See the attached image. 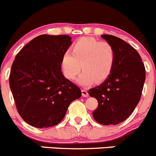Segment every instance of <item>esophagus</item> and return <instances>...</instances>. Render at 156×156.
Masks as SVG:
<instances>
[{
    "label": "esophagus",
    "instance_id": "esophagus-1",
    "mask_svg": "<svg viewBox=\"0 0 156 156\" xmlns=\"http://www.w3.org/2000/svg\"><path fill=\"white\" fill-rule=\"evenodd\" d=\"M82 95L83 96V97H88L89 96V93H88L87 90L86 89H82Z\"/></svg>",
    "mask_w": 156,
    "mask_h": 156
}]
</instances>
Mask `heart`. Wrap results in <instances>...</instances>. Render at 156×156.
Instances as JSON below:
<instances>
[{"mask_svg":"<svg viewBox=\"0 0 156 156\" xmlns=\"http://www.w3.org/2000/svg\"><path fill=\"white\" fill-rule=\"evenodd\" d=\"M115 59V49L107 42L91 37L78 40L73 46V52L66 50L62 55L61 66L65 77L74 80L80 73L77 83L82 86L104 81L110 74Z\"/></svg>","mask_w":156,"mask_h":156,"instance_id":"b5f03b06","label":"heart"}]
</instances>
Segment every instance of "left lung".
I'll use <instances>...</instances> for the list:
<instances>
[{
  "mask_svg": "<svg viewBox=\"0 0 156 156\" xmlns=\"http://www.w3.org/2000/svg\"><path fill=\"white\" fill-rule=\"evenodd\" d=\"M115 49V59L109 76L89 94L98 102L92 113L104 126L119 124L133 113L140 99L146 79L145 67L139 53L128 43L113 35H101Z\"/></svg>",
  "mask_w": 156,
  "mask_h": 156,
  "instance_id": "1",
  "label": "left lung"
}]
</instances>
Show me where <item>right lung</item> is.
I'll use <instances>...</instances> for the list:
<instances>
[{
  "label": "right lung",
  "mask_w": 156,
  "mask_h": 156,
  "mask_svg": "<svg viewBox=\"0 0 156 156\" xmlns=\"http://www.w3.org/2000/svg\"><path fill=\"white\" fill-rule=\"evenodd\" d=\"M71 39L68 35H40L16 56L9 87L19 115L30 126H56L70 103L81 97V90L65 77L61 67Z\"/></svg>",
  "instance_id": "right-lung-1"
}]
</instances>
